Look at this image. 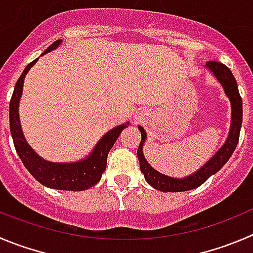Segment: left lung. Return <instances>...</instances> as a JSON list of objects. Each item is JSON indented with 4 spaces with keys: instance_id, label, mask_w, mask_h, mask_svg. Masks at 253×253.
I'll use <instances>...</instances> for the list:
<instances>
[{
    "instance_id": "left-lung-1",
    "label": "left lung",
    "mask_w": 253,
    "mask_h": 253,
    "mask_svg": "<svg viewBox=\"0 0 253 253\" xmlns=\"http://www.w3.org/2000/svg\"><path fill=\"white\" fill-rule=\"evenodd\" d=\"M206 68L210 69L213 76L217 78V81L223 86V90H225L226 95H227L231 102V128L227 140L221 146L220 150L196 172L186 177H182V179H176V177L161 174L158 170L151 168L150 164L146 161L145 156L143 154V146L144 143H145L146 133L143 126L139 125L138 128L141 133V141L138 148L139 164H140V170L144 174L146 182L151 185L154 189L160 190V191L179 192L199 187L211 175L216 174L227 163V160L231 158L232 153L236 149L242 125V99L239 93L237 82L233 77L232 72L230 71V68H227L225 64L220 63V62L209 61L206 63Z\"/></svg>"
}]
</instances>
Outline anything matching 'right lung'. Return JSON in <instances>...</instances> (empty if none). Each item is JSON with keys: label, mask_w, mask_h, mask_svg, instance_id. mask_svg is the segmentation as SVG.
Returning a JSON list of instances; mask_svg holds the SVG:
<instances>
[{"label": "right lung", "mask_w": 253, "mask_h": 253, "mask_svg": "<svg viewBox=\"0 0 253 253\" xmlns=\"http://www.w3.org/2000/svg\"><path fill=\"white\" fill-rule=\"evenodd\" d=\"M61 40L53 42L43 52V54L56 49L61 44ZM37 61L38 58L31 62L22 72L14 85L13 94L9 102V129H11L14 148L26 169L37 181H40L44 186L57 190H69V191L86 190L94 186L102 179V174L107 168L108 154L123 129L129 125V122L118 125L108 131L104 136H102L92 153L83 160L76 161V163H50L42 159L26 141L20 124V115H18V104L22 95L23 81H25L26 74Z\"/></svg>", "instance_id": "obj_1"}]
</instances>
